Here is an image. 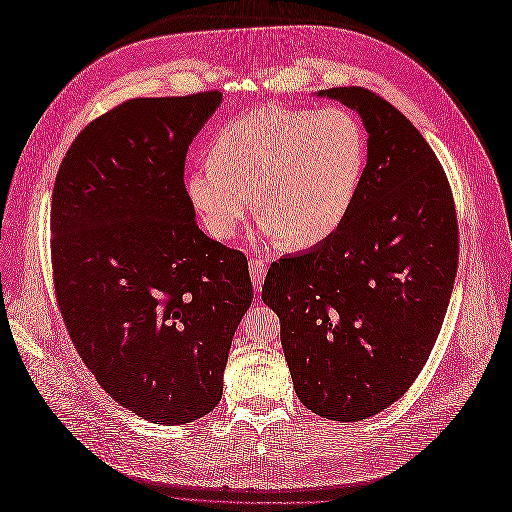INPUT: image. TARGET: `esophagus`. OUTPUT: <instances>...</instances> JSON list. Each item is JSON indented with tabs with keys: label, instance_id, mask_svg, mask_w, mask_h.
<instances>
[{
	"label": "esophagus",
	"instance_id": "34e87169",
	"mask_svg": "<svg viewBox=\"0 0 512 512\" xmlns=\"http://www.w3.org/2000/svg\"><path fill=\"white\" fill-rule=\"evenodd\" d=\"M265 273H267V260L265 258H252L250 260V275H252V284L254 290H262V284H265Z\"/></svg>",
	"mask_w": 512,
	"mask_h": 512
}]
</instances>
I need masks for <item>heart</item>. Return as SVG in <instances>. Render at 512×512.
<instances>
[{"label":"heart","instance_id":"obj_1","mask_svg":"<svg viewBox=\"0 0 512 512\" xmlns=\"http://www.w3.org/2000/svg\"><path fill=\"white\" fill-rule=\"evenodd\" d=\"M365 160V132L346 108L273 104L226 123L213 136L209 162L192 170L185 190L215 239L235 235L256 194L267 235L307 250L348 218Z\"/></svg>","mask_w":512,"mask_h":512}]
</instances>
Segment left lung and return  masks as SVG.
<instances>
[{
	"label": "left lung",
	"mask_w": 512,
	"mask_h": 512,
	"mask_svg": "<svg viewBox=\"0 0 512 512\" xmlns=\"http://www.w3.org/2000/svg\"><path fill=\"white\" fill-rule=\"evenodd\" d=\"M320 96L361 115L367 164L335 235L269 267L262 301L303 406L339 423L389 408L425 367L459 262L451 185L412 123L365 87Z\"/></svg>",
	"instance_id": "8db88e82"
}]
</instances>
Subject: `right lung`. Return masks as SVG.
Segmentation results:
<instances>
[{"mask_svg": "<svg viewBox=\"0 0 512 512\" xmlns=\"http://www.w3.org/2000/svg\"><path fill=\"white\" fill-rule=\"evenodd\" d=\"M220 91L132 98L74 138L51 200V265L72 344L119 406L185 425L222 399L252 305L247 258L196 224L183 170Z\"/></svg>", "mask_w": 512, "mask_h": 512, "instance_id": "right-lung-1", "label": "right lung"}]
</instances>
